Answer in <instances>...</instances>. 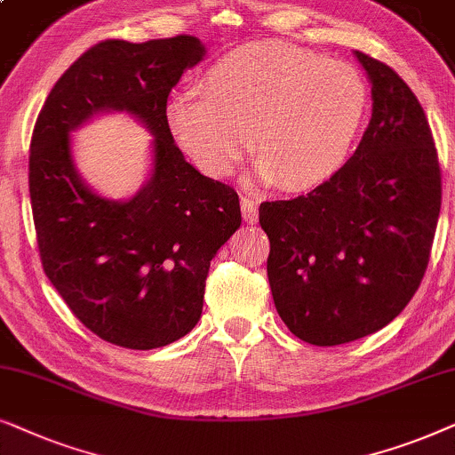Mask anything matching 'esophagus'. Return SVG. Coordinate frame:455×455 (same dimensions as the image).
Segmentation results:
<instances>
[{"instance_id": "1", "label": "esophagus", "mask_w": 455, "mask_h": 455, "mask_svg": "<svg viewBox=\"0 0 455 455\" xmlns=\"http://www.w3.org/2000/svg\"><path fill=\"white\" fill-rule=\"evenodd\" d=\"M241 212H243V220L247 224L258 222V202H253L251 197L241 199Z\"/></svg>"}]
</instances>
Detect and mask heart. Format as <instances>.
Masks as SVG:
<instances>
[{
  "label": "heart",
  "mask_w": 455,
  "mask_h": 455,
  "mask_svg": "<svg viewBox=\"0 0 455 455\" xmlns=\"http://www.w3.org/2000/svg\"><path fill=\"white\" fill-rule=\"evenodd\" d=\"M366 81L351 64L289 44H250L205 70L202 91H180L168 131L204 174L237 171L251 145L258 174L289 189L324 183L347 164L368 116Z\"/></svg>",
  "instance_id": "b5f03b06"
}]
</instances>
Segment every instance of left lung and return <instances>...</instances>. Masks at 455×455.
<instances>
[{"mask_svg": "<svg viewBox=\"0 0 455 455\" xmlns=\"http://www.w3.org/2000/svg\"><path fill=\"white\" fill-rule=\"evenodd\" d=\"M372 118L335 177L259 205L278 316L301 341L331 347L372 335L414 298L441 210V168L420 101L402 76L355 52Z\"/></svg>", "mask_w": 455, "mask_h": 455, "instance_id": "left-lung-1", "label": "left lung"}]
</instances>
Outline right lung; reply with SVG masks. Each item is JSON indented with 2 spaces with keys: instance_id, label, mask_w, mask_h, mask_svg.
Wrapping results in <instances>:
<instances>
[{
  "instance_id": "add662e5",
  "label": "right lung",
  "mask_w": 455,
  "mask_h": 455,
  "mask_svg": "<svg viewBox=\"0 0 455 455\" xmlns=\"http://www.w3.org/2000/svg\"><path fill=\"white\" fill-rule=\"evenodd\" d=\"M204 56L191 35L101 41L53 84L30 139L45 275L91 332L126 349L164 347L197 324L212 258L241 227L237 191L196 171L166 123L172 87ZM100 111L131 113L155 135L148 183L124 203L91 192L71 162L69 132Z\"/></svg>"
}]
</instances>
